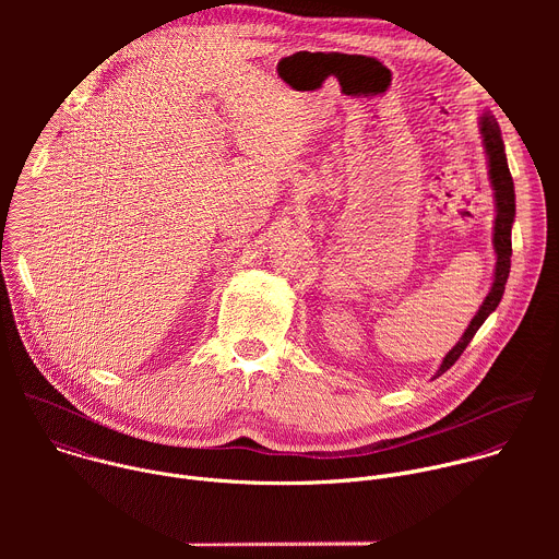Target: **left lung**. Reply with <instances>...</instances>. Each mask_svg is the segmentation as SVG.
Wrapping results in <instances>:
<instances>
[{
    "mask_svg": "<svg viewBox=\"0 0 559 559\" xmlns=\"http://www.w3.org/2000/svg\"><path fill=\"white\" fill-rule=\"evenodd\" d=\"M480 134H483V143H485V152L489 158V179L493 186V197H496V225H493V248H496V276H493V285L491 292L487 294L485 302L477 309V313L471 318L468 328L464 330L462 338L455 343V347L444 356L438 373L442 376L447 369H451V365L462 356V352L466 349V345L473 341L475 332L483 328V323L489 318L491 311H496V307L502 300L504 294V285L511 272V227H513V218H515V188H513V177L507 164V152H504V141H502V132L498 121L493 119L491 112H485L480 117Z\"/></svg>",
    "mask_w": 559,
    "mask_h": 559,
    "instance_id": "obj_1",
    "label": "left lung"
}]
</instances>
